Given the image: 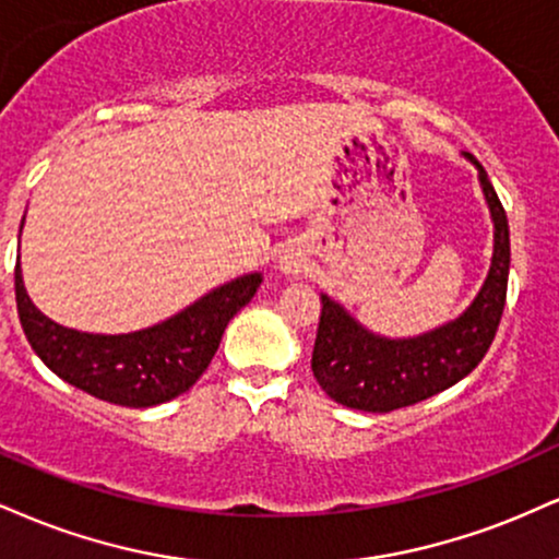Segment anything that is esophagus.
Segmentation results:
<instances>
[{"label":"esophagus","instance_id":"1","mask_svg":"<svg viewBox=\"0 0 559 559\" xmlns=\"http://www.w3.org/2000/svg\"><path fill=\"white\" fill-rule=\"evenodd\" d=\"M278 265L286 275H292V278H299V275L307 271V252L301 250V247H286V250L281 252Z\"/></svg>","mask_w":559,"mask_h":559}]
</instances>
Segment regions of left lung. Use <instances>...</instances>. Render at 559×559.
<instances>
[{
	"label": "left lung",
	"mask_w": 559,
	"mask_h": 559,
	"mask_svg": "<svg viewBox=\"0 0 559 559\" xmlns=\"http://www.w3.org/2000/svg\"><path fill=\"white\" fill-rule=\"evenodd\" d=\"M481 192L495 224V252L487 281L466 312L414 338H385L367 331L338 301L322 294L312 372L320 388L341 406L388 414L432 399L466 378L492 346L508 294L510 228L492 181L472 153Z\"/></svg>",
	"instance_id": "8db88e82"
}]
</instances>
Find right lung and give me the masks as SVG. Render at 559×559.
<instances>
[{
  "label": "right lung",
  "mask_w": 559,
  "mask_h": 559,
  "mask_svg": "<svg viewBox=\"0 0 559 559\" xmlns=\"http://www.w3.org/2000/svg\"><path fill=\"white\" fill-rule=\"evenodd\" d=\"M260 284V273L239 275L158 325L100 335L72 331L46 318L25 292L20 258L15 265L20 325L38 359L93 399L130 408L158 406L190 390L218 352L228 320L250 305Z\"/></svg>",
  "instance_id": "1"
}]
</instances>
